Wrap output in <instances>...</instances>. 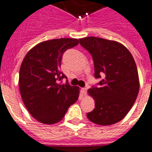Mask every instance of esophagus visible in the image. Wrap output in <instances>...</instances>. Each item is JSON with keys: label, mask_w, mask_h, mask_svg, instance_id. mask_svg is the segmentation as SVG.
<instances>
[{"label": "esophagus", "mask_w": 152, "mask_h": 152, "mask_svg": "<svg viewBox=\"0 0 152 152\" xmlns=\"http://www.w3.org/2000/svg\"><path fill=\"white\" fill-rule=\"evenodd\" d=\"M87 92H88V88H82V93L84 95L87 94Z\"/></svg>", "instance_id": "esophagus-1"}]
</instances>
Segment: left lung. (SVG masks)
Returning <instances> with one entry per match:
<instances>
[{
  "mask_svg": "<svg viewBox=\"0 0 152 152\" xmlns=\"http://www.w3.org/2000/svg\"><path fill=\"white\" fill-rule=\"evenodd\" d=\"M79 41L92 56L94 77L101 78L98 88L93 86L88 91L94 99L95 108L87 116L100 126L118 123L129 112L139 94L135 60L129 51L118 42L94 36Z\"/></svg>",
  "mask_w": 152,
  "mask_h": 152,
  "instance_id": "8db88e82",
  "label": "left lung"
}]
</instances>
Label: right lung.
<instances>
[{
  "label": "right lung",
  "instance_id": "1",
  "mask_svg": "<svg viewBox=\"0 0 152 152\" xmlns=\"http://www.w3.org/2000/svg\"><path fill=\"white\" fill-rule=\"evenodd\" d=\"M79 43L61 38L40 42L27 52L21 64L19 87L29 113L44 124L61 121L68 107L77 101L79 88L59 83L67 77L60 70L63 53Z\"/></svg>",
  "mask_w": 152,
  "mask_h": 152
}]
</instances>
